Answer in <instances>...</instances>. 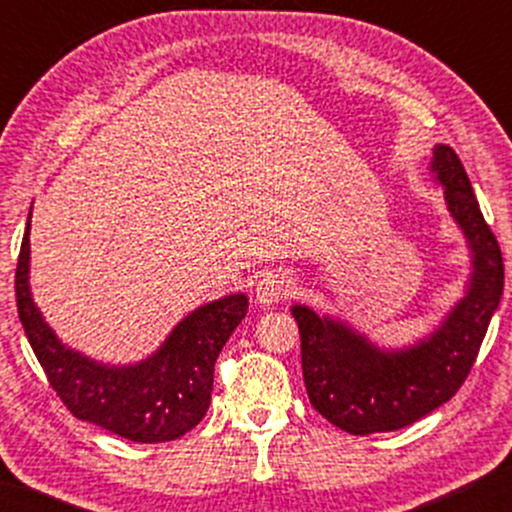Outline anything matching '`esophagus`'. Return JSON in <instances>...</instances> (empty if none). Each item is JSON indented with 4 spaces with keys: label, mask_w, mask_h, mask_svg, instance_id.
Instances as JSON below:
<instances>
[{
    "label": "esophagus",
    "mask_w": 512,
    "mask_h": 512,
    "mask_svg": "<svg viewBox=\"0 0 512 512\" xmlns=\"http://www.w3.org/2000/svg\"><path fill=\"white\" fill-rule=\"evenodd\" d=\"M293 279L286 272H268L256 286V300L263 307H272L291 296Z\"/></svg>",
    "instance_id": "obj_1"
}]
</instances>
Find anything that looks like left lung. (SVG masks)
<instances>
[{"label":"left lung","mask_w":512,"mask_h":512,"mask_svg":"<svg viewBox=\"0 0 512 512\" xmlns=\"http://www.w3.org/2000/svg\"><path fill=\"white\" fill-rule=\"evenodd\" d=\"M429 172L464 235L471 275L464 293L422 338L382 347L340 317L293 305L305 389L314 410L352 436L398 431L450 401L471 373L503 293V258L482 219L468 174L447 144L433 146Z\"/></svg>","instance_id":"8db88e82"}]
</instances>
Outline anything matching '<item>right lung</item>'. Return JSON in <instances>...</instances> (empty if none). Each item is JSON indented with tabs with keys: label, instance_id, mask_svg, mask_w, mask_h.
I'll list each match as a JSON object with an SVG mask.
<instances>
[{
	"label": "right lung",
	"instance_id": "1",
	"mask_svg": "<svg viewBox=\"0 0 512 512\" xmlns=\"http://www.w3.org/2000/svg\"><path fill=\"white\" fill-rule=\"evenodd\" d=\"M20 244L16 300L25 335L62 403L83 422L132 443H167L205 417L214 363L230 333L247 317L249 298L230 293L188 312L156 352L135 363H104L69 347L48 326L30 286V226Z\"/></svg>",
	"mask_w": 512,
	"mask_h": 512
}]
</instances>
